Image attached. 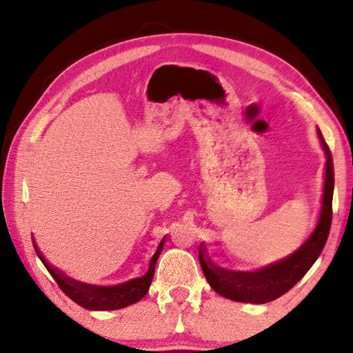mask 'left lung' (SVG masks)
<instances>
[{
	"label": "left lung",
	"instance_id": "obj_1",
	"mask_svg": "<svg viewBox=\"0 0 353 353\" xmlns=\"http://www.w3.org/2000/svg\"><path fill=\"white\" fill-rule=\"evenodd\" d=\"M322 149L325 151V181L324 194H322V208L319 214L318 225L308 240L290 256L274 263L271 266L263 268L260 271L244 272V271H229L224 268L213 265L210 259H207L204 252V244L199 248V261L204 271L208 285L218 292L219 296L235 302L248 303H266L274 299L283 296L308 272L313 263L318 260L322 249H324L332 225V201H333V185L334 171L333 159L327 143L318 130Z\"/></svg>",
	"mask_w": 353,
	"mask_h": 353
}]
</instances>
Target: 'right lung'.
<instances>
[{
	"mask_svg": "<svg viewBox=\"0 0 353 353\" xmlns=\"http://www.w3.org/2000/svg\"><path fill=\"white\" fill-rule=\"evenodd\" d=\"M163 243H165V238L160 241L157 250H155V254L152 255L151 263H149V270L145 276L139 279H132L126 283L115 285V286L88 285V283H82V282H77V280L70 279L61 271L54 270V268L45 260V256L40 254V250L37 249V246H35V243H34V248H35V252L39 255V259L48 270V272H50L52 279L56 280L59 288H61L65 294L71 299V301L87 310H94V312H99L101 310V312H105V310H119V308L129 307L132 305V303L141 301V299L146 296V292L149 291V286H151L152 277H154L155 263H157L159 255L163 249Z\"/></svg>",
	"mask_w": 353,
	"mask_h": 353,
	"instance_id": "right-lung-1",
	"label": "right lung"
}]
</instances>
